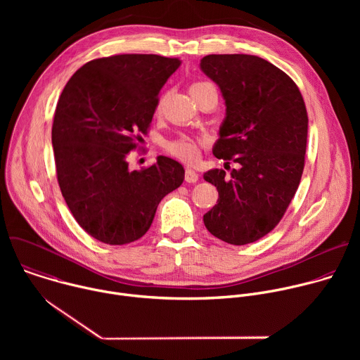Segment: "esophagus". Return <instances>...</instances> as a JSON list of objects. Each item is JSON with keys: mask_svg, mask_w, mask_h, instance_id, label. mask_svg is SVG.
<instances>
[{"mask_svg": "<svg viewBox=\"0 0 360 360\" xmlns=\"http://www.w3.org/2000/svg\"><path fill=\"white\" fill-rule=\"evenodd\" d=\"M198 174L192 169V168H186V171H185V181L186 182H189V184H195L196 181H198Z\"/></svg>", "mask_w": 360, "mask_h": 360, "instance_id": "esophagus-1", "label": "esophagus"}]
</instances>
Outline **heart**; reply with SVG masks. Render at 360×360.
Segmentation results:
<instances>
[{
	"label": "heart",
	"mask_w": 360,
	"mask_h": 360,
	"mask_svg": "<svg viewBox=\"0 0 360 360\" xmlns=\"http://www.w3.org/2000/svg\"><path fill=\"white\" fill-rule=\"evenodd\" d=\"M202 85H208V82H195V84H192L191 89L199 88ZM169 150L172 155H175L176 158H179L182 161H193L199 155V142L193 138L184 136V138L172 142L169 145Z\"/></svg>",
	"instance_id": "obj_1"
}]
</instances>
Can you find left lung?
<instances>
[{"mask_svg":"<svg viewBox=\"0 0 360 360\" xmlns=\"http://www.w3.org/2000/svg\"><path fill=\"white\" fill-rule=\"evenodd\" d=\"M202 72L221 89L225 118L212 152L236 169H211L203 179L217 186L215 207L203 224L218 239L246 245L269 233L299 186L307 139V112L296 84L256 56H207Z\"/></svg>","mask_w":360,"mask_h":360,"instance_id":"1","label":"left lung"}]
</instances>
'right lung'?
<instances>
[{"label": "right lung", "mask_w": 360, "mask_h": 360, "mask_svg": "<svg viewBox=\"0 0 360 360\" xmlns=\"http://www.w3.org/2000/svg\"><path fill=\"white\" fill-rule=\"evenodd\" d=\"M181 60L122 54L82 65L57 104L53 146L63 196L79 226L108 245L143 236L165 195L179 188L184 167L160 155L131 171L128 153L146 134L158 95Z\"/></svg>", "instance_id": "right-lung-1"}]
</instances>
